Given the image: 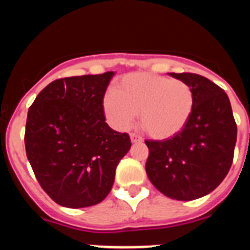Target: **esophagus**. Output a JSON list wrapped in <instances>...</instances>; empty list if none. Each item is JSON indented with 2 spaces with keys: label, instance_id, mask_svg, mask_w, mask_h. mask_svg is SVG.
I'll return each mask as SVG.
<instances>
[{
  "label": "esophagus",
  "instance_id": "34e87169",
  "mask_svg": "<svg viewBox=\"0 0 250 250\" xmlns=\"http://www.w3.org/2000/svg\"><path fill=\"white\" fill-rule=\"evenodd\" d=\"M130 140H131V143H134V144H135V143H141V141H143V139H141L140 136L135 135V134H130Z\"/></svg>",
  "mask_w": 250,
  "mask_h": 250
}]
</instances>
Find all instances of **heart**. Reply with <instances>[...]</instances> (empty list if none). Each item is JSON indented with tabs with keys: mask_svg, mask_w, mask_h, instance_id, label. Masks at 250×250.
<instances>
[{
	"mask_svg": "<svg viewBox=\"0 0 250 250\" xmlns=\"http://www.w3.org/2000/svg\"><path fill=\"white\" fill-rule=\"evenodd\" d=\"M194 105V91L185 81L154 74H130L121 79L115 91L106 94L103 111L110 126L118 131L129 129L139 112L145 131L151 138L165 140L187 126Z\"/></svg>",
	"mask_w": 250,
	"mask_h": 250,
	"instance_id": "obj_1",
	"label": "heart"
}]
</instances>
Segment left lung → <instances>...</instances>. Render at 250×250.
Instances as JSON below:
<instances>
[{"mask_svg": "<svg viewBox=\"0 0 250 250\" xmlns=\"http://www.w3.org/2000/svg\"><path fill=\"white\" fill-rule=\"evenodd\" d=\"M170 76L191 86L195 105L178 135L146 140L147 178L160 193L176 200H194L211 193L228 174L237 143V124L228 95L196 74Z\"/></svg>", "mask_w": 250, "mask_h": 250, "instance_id": "1", "label": "left lung"}]
</instances>
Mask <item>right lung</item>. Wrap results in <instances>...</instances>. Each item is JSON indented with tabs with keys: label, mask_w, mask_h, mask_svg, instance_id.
<instances>
[{
	"label": "right lung",
	"mask_w": 250,
	"mask_h": 250,
	"mask_svg": "<svg viewBox=\"0 0 250 250\" xmlns=\"http://www.w3.org/2000/svg\"><path fill=\"white\" fill-rule=\"evenodd\" d=\"M115 72L59 79L37 95L26 121V155L57 204L86 208L111 190L115 170L131 147L105 123L103 101Z\"/></svg>",
	"instance_id": "add662e5"
}]
</instances>
